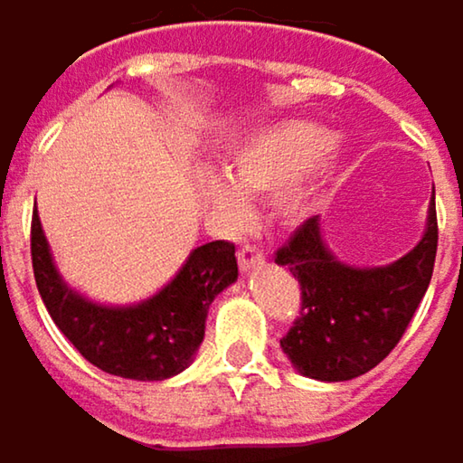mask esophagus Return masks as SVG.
Here are the masks:
<instances>
[{
  "label": "esophagus",
  "instance_id": "34e87169",
  "mask_svg": "<svg viewBox=\"0 0 463 463\" xmlns=\"http://www.w3.org/2000/svg\"><path fill=\"white\" fill-rule=\"evenodd\" d=\"M262 262H265V254H262V249H260V246H254V243H243V246L238 249V265H241V270H243V273H249V270L260 268Z\"/></svg>",
  "mask_w": 463,
  "mask_h": 463
}]
</instances>
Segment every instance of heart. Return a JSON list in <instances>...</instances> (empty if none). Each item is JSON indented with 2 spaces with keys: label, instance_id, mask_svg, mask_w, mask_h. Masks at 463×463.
Masks as SVG:
<instances>
[{
  "label": "heart",
  "instance_id": "heart-1",
  "mask_svg": "<svg viewBox=\"0 0 463 463\" xmlns=\"http://www.w3.org/2000/svg\"><path fill=\"white\" fill-rule=\"evenodd\" d=\"M334 146L331 129L313 121H288L257 132L246 146H241L228 166V177H214L209 195L231 220L243 217V195L273 198L294 185L316 161ZM302 201L288 203V214H299Z\"/></svg>",
  "mask_w": 463,
  "mask_h": 463
}]
</instances>
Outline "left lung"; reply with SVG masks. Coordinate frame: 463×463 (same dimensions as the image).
Returning <instances> with one entry per match:
<instances>
[{"label": "left lung", "instance_id": "obj_1", "mask_svg": "<svg viewBox=\"0 0 463 463\" xmlns=\"http://www.w3.org/2000/svg\"><path fill=\"white\" fill-rule=\"evenodd\" d=\"M435 254V193L421 241L382 268L339 262L323 241L320 217L305 220L275 254V262L288 268L302 288L299 317L280 339L294 368L317 382H347L379 365L421 305Z\"/></svg>", "mask_w": 463, "mask_h": 463}]
</instances>
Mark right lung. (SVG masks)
I'll return each instance as SVG.
<instances>
[{
  "mask_svg": "<svg viewBox=\"0 0 463 463\" xmlns=\"http://www.w3.org/2000/svg\"><path fill=\"white\" fill-rule=\"evenodd\" d=\"M31 262L42 302L65 339L100 371L135 382H161L188 368L203 342L209 305L238 278L235 246L212 241L193 249L180 273L146 302L98 305L61 278L36 212Z\"/></svg>",
  "mask_w": 463,
  "mask_h": 463,
  "instance_id": "1",
  "label": "right lung"
}]
</instances>
